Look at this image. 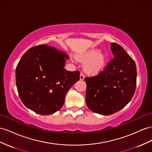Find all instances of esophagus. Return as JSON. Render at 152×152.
<instances>
[{
  "label": "esophagus",
  "instance_id": "1",
  "mask_svg": "<svg viewBox=\"0 0 152 152\" xmlns=\"http://www.w3.org/2000/svg\"><path fill=\"white\" fill-rule=\"evenodd\" d=\"M80 78L81 80H83L85 78V76H84V75H83V74L82 72H81V74H80Z\"/></svg>",
  "mask_w": 152,
  "mask_h": 152
}]
</instances>
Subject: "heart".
Listing matches in <instances>:
<instances>
[{
    "label": "heart",
    "mask_w": 152,
    "mask_h": 152,
    "mask_svg": "<svg viewBox=\"0 0 152 152\" xmlns=\"http://www.w3.org/2000/svg\"><path fill=\"white\" fill-rule=\"evenodd\" d=\"M77 59L81 62H85L84 71L88 75H96L99 73L105 67L107 57L101 53L97 49H91L78 54Z\"/></svg>",
    "instance_id": "1"
}]
</instances>
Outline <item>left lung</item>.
<instances>
[{
  "instance_id": "obj_1",
  "label": "left lung",
  "mask_w": 152,
  "mask_h": 152,
  "mask_svg": "<svg viewBox=\"0 0 152 152\" xmlns=\"http://www.w3.org/2000/svg\"><path fill=\"white\" fill-rule=\"evenodd\" d=\"M114 58L98 75L85 77L86 104L95 113L111 115L130 102L135 91V61L120 45L111 43Z\"/></svg>"
}]
</instances>
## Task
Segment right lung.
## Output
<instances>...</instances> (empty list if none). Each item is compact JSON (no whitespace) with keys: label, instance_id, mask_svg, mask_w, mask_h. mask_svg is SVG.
Wrapping results in <instances>:
<instances>
[{"label":"right lung","instance_id":"obj_1","mask_svg":"<svg viewBox=\"0 0 152 152\" xmlns=\"http://www.w3.org/2000/svg\"><path fill=\"white\" fill-rule=\"evenodd\" d=\"M69 56L47 45L30 48L16 68V85L24 105L38 114L50 115L61 109L65 97L80 80V72L64 69Z\"/></svg>","mask_w":152,"mask_h":152}]
</instances>
